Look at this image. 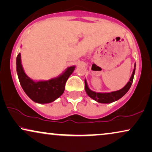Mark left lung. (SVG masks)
<instances>
[{
	"mask_svg": "<svg viewBox=\"0 0 152 152\" xmlns=\"http://www.w3.org/2000/svg\"><path fill=\"white\" fill-rule=\"evenodd\" d=\"M135 71V64L134 65V69H133L132 75H131L130 80L127 83V84L124 88L121 89L120 90L115 91V92H111L108 93H101V92H96L94 91L91 90L88 86L86 80H85V90L87 94L88 95L90 98L94 99L96 102L102 104H110V103L114 102L115 101L120 99V98L124 96L126 93L128 92L130 89L131 85H132L133 77H134Z\"/></svg>",
	"mask_w": 152,
	"mask_h": 152,
	"instance_id": "obj_1",
	"label": "left lung"
}]
</instances>
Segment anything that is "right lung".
Segmentation results:
<instances>
[{
  "label": "right lung",
  "instance_id": "add662e5",
  "mask_svg": "<svg viewBox=\"0 0 152 152\" xmlns=\"http://www.w3.org/2000/svg\"><path fill=\"white\" fill-rule=\"evenodd\" d=\"M75 66L68 67L58 77L48 80L35 81L28 77L21 64V53L17 57V72L20 84L26 94L34 102L48 104L63 94L66 80L75 69Z\"/></svg>",
  "mask_w": 152,
  "mask_h": 152
}]
</instances>
